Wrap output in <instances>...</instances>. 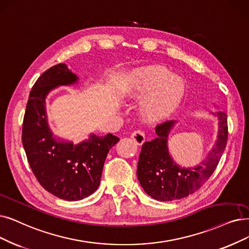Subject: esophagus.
Masks as SVG:
<instances>
[{
	"mask_svg": "<svg viewBox=\"0 0 249 249\" xmlns=\"http://www.w3.org/2000/svg\"><path fill=\"white\" fill-rule=\"evenodd\" d=\"M131 137L133 138V140L138 144V145H142L145 142V134L141 130H136L132 133Z\"/></svg>",
	"mask_w": 249,
	"mask_h": 249,
	"instance_id": "esophagus-1",
	"label": "esophagus"
}]
</instances>
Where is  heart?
Masks as SVG:
<instances>
[{"instance_id": "b5f03b06", "label": "heart", "mask_w": 249, "mask_h": 249, "mask_svg": "<svg viewBox=\"0 0 249 249\" xmlns=\"http://www.w3.org/2000/svg\"><path fill=\"white\" fill-rule=\"evenodd\" d=\"M185 90L182 77L159 65L136 69L128 75L125 85V95L132 99H143L151 94L142 106L143 116L150 122L171 115L182 101Z\"/></svg>"}]
</instances>
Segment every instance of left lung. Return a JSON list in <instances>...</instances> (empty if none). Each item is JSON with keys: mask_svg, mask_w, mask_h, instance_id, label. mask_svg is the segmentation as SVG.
Listing matches in <instances>:
<instances>
[{"mask_svg": "<svg viewBox=\"0 0 249 249\" xmlns=\"http://www.w3.org/2000/svg\"><path fill=\"white\" fill-rule=\"evenodd\" d=\"M218 118V135L214 148L200 165L184 168L176 164L168 153L167 136L174 121L156 125L157 137L142 145L137 176L144 191L159 201L181 199L197 191L214 172L228 141L227 114L215 113Z\"/></svg>", "mask_w": 249, "mask_h": 249, "instance_id": "1", "label": "left lung"}]
</instances>
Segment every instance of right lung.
Listing matches in <instances>:
<instances>
[{"instance_id":"right-lung-1","label":"right lung","mask_w":249,"mask_h":249,"mask_svg":"<svg viewBox=\"0 0 249 249\" xmlns=\"http://www.w3.org/2000/svg\"><path fill=\"white\" fill-rule=\"evenodd\" d=\"M76 82L77 76L63 63L49 68L29 93L22 124V144L36 180L45 190L67 201L84 199L97 190L107 154L119 141L111 134H93L88 141L73 145L53 137L47 123L46 96L57 86Z\"/></svg>"}]
</instances>
